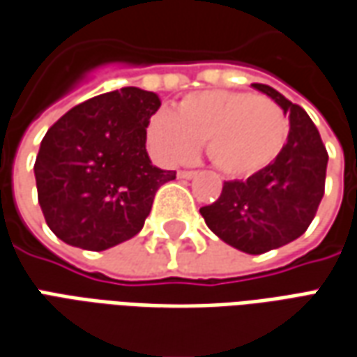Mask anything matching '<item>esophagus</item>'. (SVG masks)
I'll list each match as a JSON object with an SVG mask.
<instances>
[{"instance_id": "obj_1", "label": "esophagus", "mask_w": 357, "mask_h": 357, "mask_svg": "<svg viewBox=\"0 0 357 357\" xmlns=\"http://www.w3.org/2000/svg\"><path fill=\"white\" fill-rule=\"evenodd\" d=\"M194 174H196V171H178V178H192Z\"/></svg>"}]
</instances>
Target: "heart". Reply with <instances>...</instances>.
<instances>
[{"instance_id":"heart-1","label":"heart","mask_w":357,"mask_h":357,"mask_svg":"<svg viewBox=\"0 0 357 357\" xmlns=\"http://www.w3.org/2000/svg\"><path fill=\"white\" fill-rule=\"evenodd\" d=\"M287 136L284 108L270 97L245 91L192 93L176 112L159 110L147 124V142L161 163L190 161L206 144L208 159L229 176L268 167L282 153Z\"/></svg>"}]
</instances>
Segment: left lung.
Masks as SVG:
<instances>
[{
    "instance_id": "8db88e82",
    "label": "left lung",
    "mask_w": 357,
    "mask_h": 357,
    "mask_svg": "<svg viewBox=\"0 0 357 357\" xmlns=\"http://www.w3.org/2000/svg\"><path fill=\"white\" fill-rule=\"evenodd\" d=\"M289 114L287 144L247 181L223 183L220 198L200 208L206 225L235 249L262 255L301 237L324 194L328 153L303 108L276 89L252 83Z\"/></svg>"
}]
</instances>
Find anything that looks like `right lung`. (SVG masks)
Instances as JSON below:
<instances>
[{"instance_id": "1", "label": "right lung", "mask_w": 357, "mask_h": 357, "mask_svg": "<svg viewBox=\"0 0 357 357\" xmlns=\"http://www.w3.org/2000/svg\"><path fill=\"white\" fill-rule=\"evenodd\" d=\"M151 91L122 87L68 110L46 132L34 163L38 204L52 233L71 247L107 250L137 235L159 186L176 171L146 151Z\"/></svg>"}]
</instances>
